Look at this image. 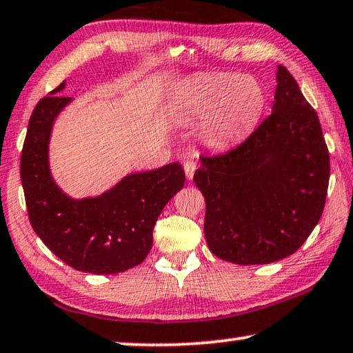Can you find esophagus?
I'll return each mask as SVG.
<instances>
[{"instance_id":"esophagus-1","label":"esophagus","mask_w":353,"mask_h":353,"mask_svg":"<svg viewBox=\"0 0 353 353\" xmlns=\"http://www.w3.org/2000/svg\"><path fill=\"white\" fill-rule=\"evenodd\" d=\"M183 170H185L187 179L190 181L194 174V171H196V161H194L193 159H187L185 161H183Z\"/></svg>"}]
</instances>
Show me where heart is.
Returning <instances> with one entry per match:
<instances>
[{"label":"heart","mask_w":353,"mask_h":353,"mask_svg":"<svg viewBox=\"0 0 353 353\" xmlns=\"http://www.w3.org/2000/svg\"><path fill=\"white\" fill-rule=\"evenodd\" d=\"M265 92L254 77L208 74L194 77L182 90V103L194 117H204L201 136L223 147L254 128L265 109Z\"/></svg>","instance_id":"1"}]
</instances>
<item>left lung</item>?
Wrapping results in <instances>:
<instances>
[{
    "label": "left lung",
    "instance_id": "obj_1",
    "mask_svg": "<svg viewBox=\"0 0 353 353\" xmlns=\"http://www.w3.org/2000/svg\"><path fill=\"white\" fill-rule=\"evenodd\" d=\"M193 181L206 199L210 252L236 265H268L296 252L322 217L330 154L317 112L277 68L271 115L233 149L201 155Z\"/></svg>",
    "mask_w": 353,
    "mask_h": 353
}]
</instances>
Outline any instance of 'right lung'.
<instances>
[{"mask_svg":"<svg viewBox=\"0 0 353 353\" xmlns=\"http://www.w3.org/2000/svg\"><path fill=\"white\" fill-rule=\"evenodd\" d=\"M60 83L39 99L31 114L20 157L30 223L49 249L77 271L117 274L143 263L152 231L166 203L183 187L179 163L122 179L101 196L72 199L54 182L47 147L52 125L71 98L60 97Z\"/></svg>","mask_w":353,"mask_h":353,"instance_id":"obj_1","label":"right lung"}]
</instances>
